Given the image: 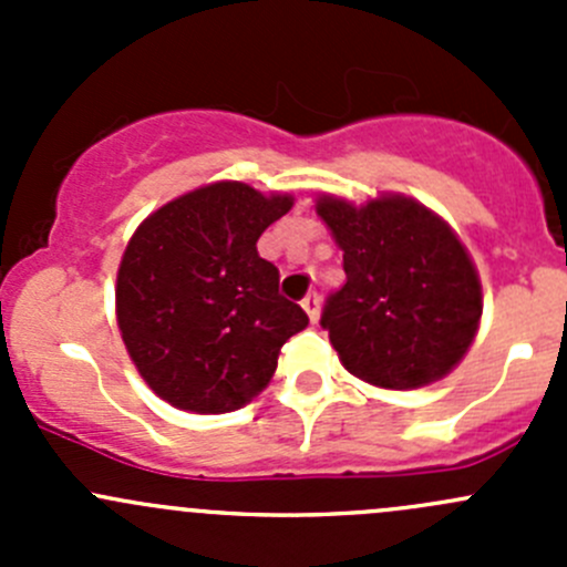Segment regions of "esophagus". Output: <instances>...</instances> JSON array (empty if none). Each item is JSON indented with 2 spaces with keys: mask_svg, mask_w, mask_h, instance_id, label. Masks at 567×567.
Here are the masks:
<instances>
[{
  "mask_svg": "<svg viewBox=\"0 0 567 567\" xmlns=\"http://www.w3.org/2000/svg\"><path fill=\"white\" fill-rule=\"evenodd\" d=\"M301 307H305V312L310 316L312 323L320 318V296L318 293H307L305 301H301Z\"/></svg>",
  "mask_w": 567,
  "mask_h": 567,
  "instance_id": "1",
  "label": "esophagus"
}]
</instances>
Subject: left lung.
<instances>
[{"mask_svg": "<svg viewBox=\"0 0 567 567\" xmlns=\"http://www.w3.org/2000/svg\"><path fill=\"white\" fill-rule=\"evenodd\" d=\"M316 210L346 268L320 316L342 368L384 390L444 379L483 316L477 268L453 227L403 194L368 205L323 194Z\"/></svg>", "mask_w": 567, "mask_h": 567, "instance_id": "8db88e82", "label": "left lung"}]
</instances>
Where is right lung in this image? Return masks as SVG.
Wrapping results in <instances>:
<instances>
[{
    "mask_svg": "<svg viewBox=\"0 0 567 567\" xmlns=\"http://www.w3.org/2000/svg\"><path fill=\"white\" fill-rule=\"evenodd\" d=\"M293 208L290 194L219 181L153 210L123 251L117 326L131 362L162 400L225 414L266 390L279 348L310 323L279 296L257 238Z\"/></svg>",
    "mask_w": 567,
    "mask_h": 567,
    "instance_id": "1",
    "label": "right lung"
}]
</instances>
